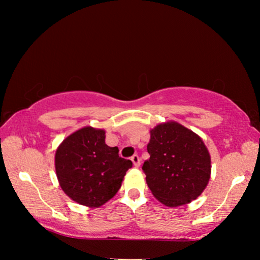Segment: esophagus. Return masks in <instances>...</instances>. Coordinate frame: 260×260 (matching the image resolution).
I'll return each mask as SVG.
<instances>
[{"mask_svg":"<svg viewBox=\"0 0 260 260\" xmlns=\"http://www.w3.org/2000/svg\"><path fill=\"white\" fill-rule=\"evenodd\" d=\"M131 160L133 161V164H134V166H135V167H139V166H140V157H139L138 155L132 156Z\"/></svg>","mask_w":260,"mask_h":260,"instance_id":"esophagus-1","label":"esophagus"}]
</instances>
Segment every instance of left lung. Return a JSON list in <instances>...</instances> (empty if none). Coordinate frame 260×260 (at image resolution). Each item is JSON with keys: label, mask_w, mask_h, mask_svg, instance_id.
I'll return each mask as SVG.
<instances>
[{"label": "left lung", "mask_w": 260, "mask_h": 260, "mask_svg": "<svg viewBox=\"0 0 260 260\" xmlns=\"http://www.w3.org/2000/svg\"><path fill=\"white\" fill-rule=\"evenodd\" d=\"M150 158L142 170L152 195L169 208L196 200L211 177V156L200 135L177 121L150 129Z\"/></svg>", "instance_id": "8db88e82"}]
</instances>
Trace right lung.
<instances>
[{
    "label": "right lung",
    "instance_id": "add662e5",
    "mask_svg": "<svg viewBox=\"0 0 260 260\" xmlns=\"http://www.w3.org/2000/svg\"><path fill=\"white\" fill-rule=\"evenodd\" d=\"M105 143V131L86 126L63 140L55 153V170L63 191L78 204L95 209L121 187L131 160Z\"/></svg>",
    "mask_w": 260,
    "mask_h": 260
}]
</instances>
